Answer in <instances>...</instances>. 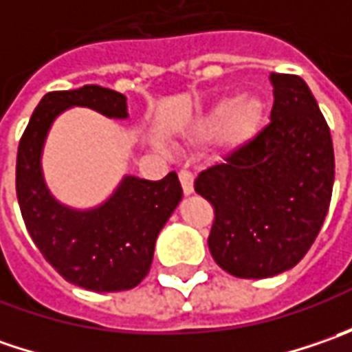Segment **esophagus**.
<instances>
[{"mask_svg": "<svg viewBox=\"0 0 352 352\" xmlns=\"http://www.w3.org/2000/svg\"><path fill=\"white\" fill-rule=\"evenodd\" d=\"M178 178H180V184H182L184 194H192L194 192V174L190 170H180L178 172Z\"/></svg>", "mask_w": 352, "mask_h": 352, "instance_id": "esophagus-1", "label": "esophagus"}]
</instances>
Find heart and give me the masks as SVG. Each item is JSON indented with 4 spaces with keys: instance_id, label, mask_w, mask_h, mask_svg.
I'll return each mask as SVG.
<instances>
[{
    "instance_id": "1",
    "label": "heart",
    "mask_w": 352,
    "mask_h": 352,
    "mask_svg": "<svg viewBox=\"0 0 352 352\" xmlns=\"http://www.w3.org/2000/svg\"><path fill=\"white\" fill-rule=\"evenodd\" d=\"M261 117V103L254 98H241L219 102L210 113L197 123L196 137L199 141H211L217 135L227 144H239L254 133Z\"/></svg>"
}]
</instances>
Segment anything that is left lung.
<instances>
[{
  "mask_svg": "<svg viewBox=\"0 0 352 352\" xmlns=\"http://www.w3.org/2000/svg\"><path fill=\"white\" fill-rule=\"evenodd\" d=\"M270 123L199 172L196 192L213 208L210 252L236 278H268L300 263L331 204L329 125L307 84L272 74Z\"/></svg>",
  "mask_w": 352,
  "mask_h": 352,
  "instance_id": "left-lung-1",
  "label": "left lung"
}]
</instances>
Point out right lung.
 <instances>
[{"label": "right lung", "mask_w": 352, "mask_h": 352, "mask_svg": "<svg viewBox=\"0 0 352 352\" xmlns=\"http://www.w3.org/2000/svg\"><path fill=\"white\" fill-rule=\"evenodd\" d=\"M72 105L125 119L127 98L116 89L84 86L48 91L36 105L17 148L15 190L21 215L41 254L64 280L91 292L131 290L151 270L156 236L182 199L176 172L162 180L127 176L103 206L76 211L45 186L41 151L54 117Z\"/></svg>", "instance_id": "obj_1"}]
</instances>
